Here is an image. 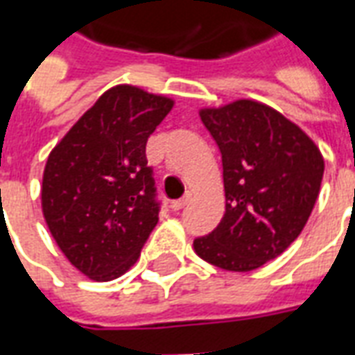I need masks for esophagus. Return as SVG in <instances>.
Listing matches in <instances>:
<instances>
[{"mask_svg":"<svg viewBox=\"0 0 355 355\" xmlns=\"http://www.w3.org/2000/svg\"><path fill=\"white\" fill-rule=\"evenodd\" d=\"M190 201H192V193H190V192H186L184 196H182V198H180V200L173 201V205H171V209H175V211H180V209H184L186 205H188V203H190Z\"/></svg>","mask_w":355,"mask_h":355,"instance_id":"obj_1","label":"esophagus"}]
</instances>
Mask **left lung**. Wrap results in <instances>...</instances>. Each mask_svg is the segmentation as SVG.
Listing matches in <instances>:
<instances>
[{"instance_id": "1", "label": "left lung", "mask_w": 355, "mask_h": 355, "mask_svg": "<svg viewBox=\"0 0 355 355\" xmlns=\"http://www.w3.org/2000/svg\"><path fill=\"white\" fill-rule=\"evenodd\" d=\"M200 116L223 155L226 213L193 239V251L223 270L251 272L298 238L325 163L313 140L266 104L236 101Z\"/></svg>"}]
</instances>
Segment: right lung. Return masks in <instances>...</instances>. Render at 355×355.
I'll use <instances>...</instances> for the list:
<instances>
[{
	"label": "right lung",
	"instance_id": "1",
	"mask_svg": "<svg viewBox=\"0 0 355 355\" xmlns=\"http://www.w3.org/2000/svg\"><path fill=\"white\" fill-rule=\"evenodd\" d=\"M173 101L132 85L108 89L49 154L42 207L66 259L94 282L125 274L157 224L146 142Z\"/></svg>",
	"mask_w": 355,
	"mask_h": 355
}]
</instances>
